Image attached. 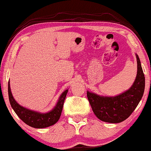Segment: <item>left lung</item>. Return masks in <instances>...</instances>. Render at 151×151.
<instances>
[{
	"label": "left lung",
	"instance_id": "left-lung-1",
	"mask_svg": "<svg viewBox=\"0 0 151 151\" xmlns=\"http://www.w3.org/2000/svg\"><path fill=\"white\" fill-rule=\"evenodd\" d=\"M136 59V78L128 90L115 97H105L87 92V98L94 115L102 121L110 123L124 121L131 115L142 99L145 90V76L137 54Z\"/></svg>",
	"mask_w": 151,
	"mask_h": 151
}]
</instances>
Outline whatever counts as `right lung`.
I'll use <instances>...</instances> for the list:
<instances>
[{"label": "right lung", "mask_w": 151, "mask_h": 151, "mask_svg": "<svg viewBox=\"0 0 151 151\" xmlns=\"http://www.w3.org/2000/svg\"><path fill=\"white\" fill-rule=\"evenodd\" d=\"M8 90L10 104L14 109V112L22 121L34 128H44V127L51 126L59 120L62 112L64 100L68 92V89H66L62 92L59 97L57 105L51 111L46 113H41L20 105L13 97L9 82H8Z\"/></svg>", "instance_id": "obj_1"}]
</instances>
